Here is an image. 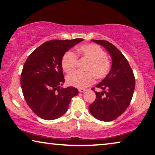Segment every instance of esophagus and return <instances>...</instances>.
I'll list each match as a JSON object with an SVG mask.
<instances>
[{
	"label": "esophagus",
	"instance_id": "obj_1",
	"mask_svg": "<svg viewBox=\"0 0 155 155\" xmlns=\"http://www.w3.org/2000/svg\"><path fill=\"white\" fill-rule=\"evenodd\" d=\"M85 91H86V90H85V89H83V88L78 89V92H84Z\"/></svg>",
	"mask_w": 155,
	"mask_h": 155
}]
</instances>
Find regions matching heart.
<instances>
[{
  "label": "heart",
  "mask_w": 155,
  "mask_h": 155,
  "mask_svg": "<svg viewBox=\"0 0 155 155\" xmlns=\"http://www.w3.org/2000/svg\"><path fill=\"white\" fill-rule=\"evenodd\" d=\"M77 56L88 61L85 66L87 72L76 71L67 77V83L71 86L85 88L94 82V76L97 79H103L110 70V63L107 58V54L100 47L89 44L77 48ZM77 57L74 53L67 51L61 61L63 70L66 73H71L75 70Z\"/></svg>",
  "instance_id": "1"
}]
</instances>
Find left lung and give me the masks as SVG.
Segmentation results:
<instances>
[{
	"mask_svg": "<svg viewBox=\"0 0 155 155\" xmlns=\"http://www.w3.org/2000/svg\"><path fill=\"white\" fill-rule=\"evenodd\" d=\"M91 41L106 48L112 58V66L107 77L97 85L102 91H94L96 99L89 105V110L100 120L112 121L130 104L135 88L134 75L127 60L114 45L105 40Z\"/></svg>",
	"mask_w": 155,
	"mask_h": 155,
	"instance_id": "1",
	"label": "left lung"
}]
</instances>
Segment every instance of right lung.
Instances as JSON below:
<instances>
[{
    "label": "right lung",
    "mask_w": 155,
    "mask_h": 155,
    "mask_svg": "<svg viewBox=\"0 0 155 155\" xmlns=\"http://www.w3.org/2000/svg\"><path fill=\"white\" fill-rule=\"evenodd\" d=\"M83 39L46 41L28 58L21 74V86L28 107L41 118L51 120L61 117L68 109L71 98L78 94L64 83L61 65L63 55Z\"/></svg>",
    "instance_id": "right-lung-1"
}]
</instances>
